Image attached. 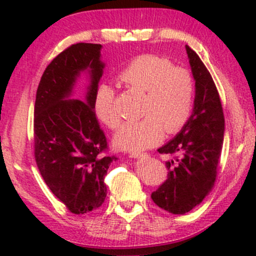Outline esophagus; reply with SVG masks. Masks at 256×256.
I'll use <instances>...</instances> for the list:
<instances>
[{
  "label": "esophagus",
  "mask_w": 256,
  "mask_h": 256,
  "mask_svg": "<svg viewBox=\"0 0 256 256\" xmlns=\"http://www.w3.org/2000/svg\"><path fill=\"white\" fill-rule=\"evenodd\" d=\"M130 156L134 158H146V152H130Z\"/></svg>",
  "instance_id": "esophagus-1"
}]
</instances>
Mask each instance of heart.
<instances>
[{
	"mask_svg": "<svg viewBox=\"0 0 256 256\" xmlns=\"http://www.w3.org/2000/svg\"><path fill=\"white\" fill-rule=\"evenodd\" d=\"M119 82L131 89L143 91L142 116L126 122L114 136V143L124 150H143L156 144L166 134L180 130L189 119L195 98V82L186 68L172 66L155 55H142L132 60L119 73ZM116 91L108 84L98 88L94 110L101 122L118 128L120 119L114 108Z\"/></svg>",
	"mask_w": 256,
	"mask_h": 256,
	"instance_id": "heart-1",
	"label": "heart"
}]
</instances>
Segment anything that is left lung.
Listing matches in <instances>:
<instances>
[{
	"label": "left lung",
	"instance_id": "left-lung-1",
	"mask_svg": "<svg viewBox=\"0 0 256 256\" xmlns=\"http://www.w3.org/2000/svg\"><path fill=\"white\" fill-rule=\"evenodd\" d=\"M185 49L195 80L192 113L177 136L158 149L174 158L166 161V182L152 194L155 204L172 214L190 212L210 192L225 131L222 102L212 76L189 46Z\"/></svg>",
	"mask_w": 256,
	"mask_h": 256
}]
</instances>
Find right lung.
Returning <instances> with one entry per match:
<instances>
[{"label": "right lung", "instance_id": "obj_1", "mask_svg": "<svg viewBox=\"0 0 256 256\" xmlns=\"http://www.w3.org/2000/svg\"><path fill=\"white\" fill-rule=\"evenodd\" d=\"M101 44L77 43L44 71L34 102V158L49 189L73 214L98 210L107 196L104 176L116 156L104 155L107 140L94 110L104 74ZM82 72L90 84L84 98L72 99Z\"/></svg>", "mask_w": 256, "mask_h": 256}]
</instances>
